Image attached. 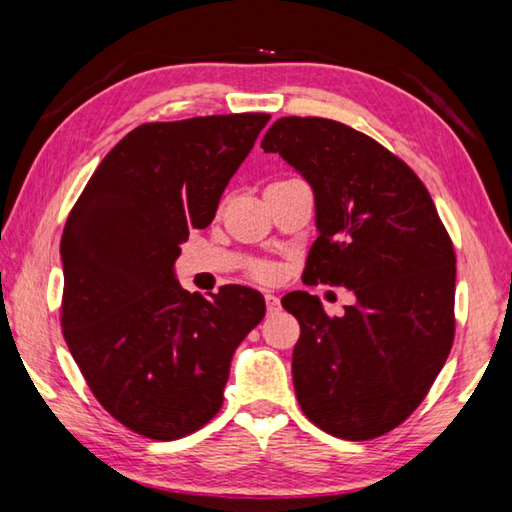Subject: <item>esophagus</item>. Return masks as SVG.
Returning a JSON list of instances; mask_svg holds the SVG:
<instances>
[{
  "instance_id": "1",
  "label": "esophagus",
  "mask_w": 512,
  "mask_h": 512,
  "mask_svg": "<svg viewBox=\"0 0 512 512\" xmlns=\"http://www.w3.org/2000/svg\"><path fill=\"white\" fill-rule=\"evenodd\" d=\"M264 302H266V311H268V314H275V311L280 309V298L271 296V293H266V296H264Z\"/></svg>"
}]
</instances>
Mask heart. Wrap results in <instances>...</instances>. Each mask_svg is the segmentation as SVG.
I'll return each instance as SVG.
<instances>
[{
  "mask_svg": "<svg viewBox=\"0 0 512 512\" xmlns=\"http://www.w3.org/2000/svg\"><path fill=\"white\" fill-rule=\"evenodd\" d=\"M255 277H259V280H273L275 277V266L268 264V262H259L255 268H253Z\"/></svg>",
  "mask_w": 512,
  "mask_h": 512,
  "instance_id": "obj_1",
  "label": "heart"
}]
</instances>
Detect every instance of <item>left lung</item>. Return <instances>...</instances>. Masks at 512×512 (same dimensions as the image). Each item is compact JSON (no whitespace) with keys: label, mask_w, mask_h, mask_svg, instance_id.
Listing matches in <instances>:
<instances>
[{"label":"left lung","mask_w":512,"mask_h":512,"mask_svg":"<svg viewBox=\"0 0 512 512\" xmlns=\"http://www.w3.org/2000/svg\"><path fill=\"white\" fill-rule=\"evenodd\" d=\"M262 149L314 189L318 239L302 280L357 298L343 316H327L307 291L282 298L300 323V409L336 438L384 436L418 409L452 350V239L409 164L341 121L282 117Z\"/></svg>","instance_id":"1"}]
</instances>
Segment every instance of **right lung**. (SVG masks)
Listing matches in <instances>:
<instances>
[{
	"label": "right lung",
	"instance_id": "1",
	"mask_svg": "<svg viewBox=\"0 0 512 512\" xmlns=\"http://www.w3.org/2000/svg\"><path fill=\"white\" fill-rule=\"evenodd\" d=\"M266 112L153 121L128 133L67 216L60 323L90 391L140 436L176 440L219 413L237 345L266 314L262 293L203 298L173 264L207 228Z\"/></svg>",
	"mask_w": 512,
	"mask_h": 512
}]
</instances>
